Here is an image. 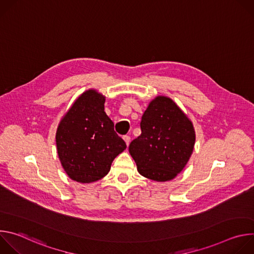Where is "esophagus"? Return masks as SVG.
I'll return each mask as SVG.
<instances>
[{"mask_svg": "<svg viewBox=\"0 0 254 254\" xmlns=\"http://www.w3.org/2000/svg\"><path fill=\"white\" fill-rule=\"evenodd\" d=\"M124 140L126 141V143H127V146H128L129 144V141H130V137H129V135H124Z\"/></svg>", "mask_w": 254, "mask_h": 254, "instance_id": "1", "label": "esophagus"}]
</instances>
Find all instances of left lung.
Returning <instances> with one entry per match:
<instances>
[{
  "label": "left lung",
  "instance_id": "obj_1",
  "mask_svg": "<svg viewBox=\"0 0 254 254\" xmlns=\"http://www.w3.org/2000/svg\"><path fill=\"white\" fill-rule=\"evenodd\" d=\"M140 129L128 148L138 173L157 182L176 178L194 150L196 135L190 119L170 97L158 95L144 111Z\"/></svg>",
  "mask_w": 254,
  "mask_h": 254
}]
</instances>
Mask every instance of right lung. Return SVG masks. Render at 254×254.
<instances>
[{
  "mask_svg": "<svg viewBox=\"0 0 254 254\" xmlns=\"http://www.w3.org/2000/svg\"><path fill=\"white\" fill-rule=\"evenodd\" d=\"M105 96L88 89L61 119L56 131L57 153L70 179L88 184L102 179L127 149L104 112Z\"/></svg>",
  "mask_w": 254,
  "mask_h": 254,
  "instance_id": "1",
  "label": "right lung"
}]
</instances>
